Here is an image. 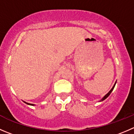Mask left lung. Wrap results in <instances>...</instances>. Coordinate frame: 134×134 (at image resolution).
I'll list each match as a JSON object with an SVG mask.
<instances>
[{
	"mask_svg": "<svg viewBox=\"0 0 134 134\" xmlns=\"http://www.w3.org/2000/svg\"><path fill=\"white\" fill-rule=\"evenodd\" d=\"M115 84H116V82H115V85H114V86H113V88H112V89H111V90H110V91H109V92H108V93H107V94H106V95H105V96H104V97H103V99H102V101H103V100H104V99H106V98H107V97H108V96H109V95H110V94H111V92H112V91H113V90L114 88H115Z\"/></svg>",
	"mask_w": 134,
	"mask_h": 134,
	"instance_id": "obj_1",
	"label": "left lung"
}]
</instances>
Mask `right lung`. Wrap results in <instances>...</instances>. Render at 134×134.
Segmentation results:
<instances>
[{"label":"right lung","mask_w":134,"mask_h":134,"mask_svg":"<svg viewBox=\"0 0 134 134\" xmlns=\"http://www.w3.org/2000/svg\"><path fill=\"white\" fill-rule=\"evenodd\" d=\"M25 103H27V104H28V105H33V104H31V103H26V102H25Z\"/></svg>","instance_id":"1"}]
</instances>
